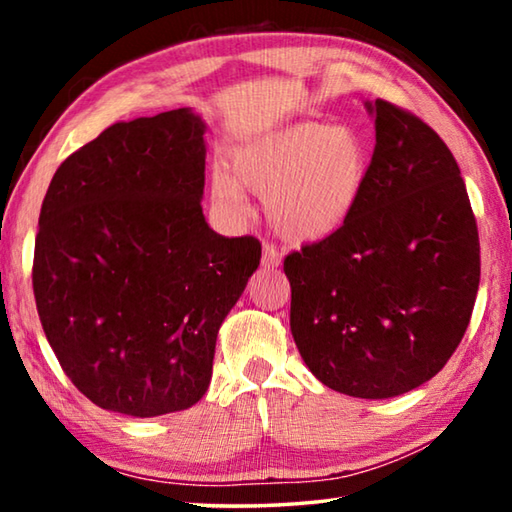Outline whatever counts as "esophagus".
Returning <instances> with one entry per match:
<instances>
[{"instance_id":"obj_1","label":"esophagus","mask_w":512,"mask_h":512,"mask_svg":"<svg viewBox=\"0 0 512 512\" xmlns=\"http://www.w3.org/2000/svg\"><path fill=\"white\" fill-rule=\"evenodd\" d=\"M280 262H282V255L277 253L275 246L264 244V248H262V266L264 268H275V266H280Z\"/></svg>"}]
</instances>
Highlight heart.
Here are the masks:
<instances>
[{
  "instance_id": "obj_1",
  "label": "heart",
  "mask_w": 512,
  "mask_h": 512,
  "mask_svg": "<svg viewBox=\"0 0 512 512\" xmlns=\"http://www.w3.org/2000/svg\"><path fill=\"white\" fill-rule=\"evenodd\" d=\"M370 149L354 128L302 121L241 144L230 155V173H212V203L228 221L248 214L243 189L266 198V216L277 235L314 244L339 232L363 196Z\"/></svg>"
}]
</instances>
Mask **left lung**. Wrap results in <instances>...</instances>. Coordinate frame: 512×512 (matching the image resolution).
<instances>
[{
    "mask_svg": "<svg viewBox=\"0 0 512 512\" xmlns=\"http://www.w3.org/2000/svg\"><path fill=\"white\" fill-rule=\"evenodd\" d=\"M368 185L339 232L284 259L291 334L332 391L409 393L443 370L479 291V230L440 135L384 99Z\"/></svg>",
    "mask_w": 512,
    "mask_h": 512,
    "instance_id": "left-lung-1",
    "label": "left lung"
}]
</instances>
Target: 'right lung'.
<instances>
[{
  "label": "right lung",
  "instance_id": "right-lung-1",
  "mask_svg": "<svg viewBox=\"0 0 512 512\" xmlns=\"http://www.w3.org/2000/svg\"><path fill=\"white\" fill-rule=\"evenodd\" d=\"M203 133L187 108L117 121L60 164L42 201L40 323L106 411L155 418L201 400L219 327L259 266L255 237L205 221Z\"/></svg>",
  "mask_w": 512,
  "mask_h": 512
}]
</instances>
